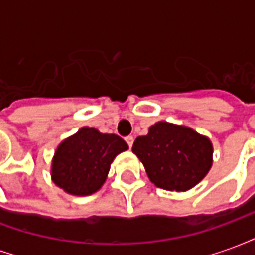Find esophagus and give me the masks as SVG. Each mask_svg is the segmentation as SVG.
<instances>
[{
  "instance_id": "obj_1",
  "label": "esophagus",
  "mask_w": 255,
  "mask_h": 255,
  "mask_svg": "<svg viewBox=\"0 0 255 255\" xmlns=\"http://www.w3.org/2000/svg\"><path fill=\"white\" fill-rule=\"evenodd\" d=\"M126 142H127V144L129 146V147H132L133 136H131V135H129V136H127V138H126Z\"/></svg>"
}]
</instances>
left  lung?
<instances>
[{"label":"left lung","instance_id":"8db88e82","mask_svg":"<svg viewBox=\"0 0 255 255\" xmlns=\"http://www.w3.org/2000/svg\"><path fill=\"white\" fill-rule=\"evenodd\" d=\"M132 151L142 161L150 182L169 191H186L206 176L213 147L194 129L158 122L135 139Z\"/></svg>","mask_w":255,"mask_h":255}]
</instances>
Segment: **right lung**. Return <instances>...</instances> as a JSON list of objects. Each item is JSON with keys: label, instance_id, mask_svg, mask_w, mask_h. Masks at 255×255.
Masks as SVG:
<instances>
[{"label": "right lung", "instance_id": "right-lung-1", "mask_svg": "<svg viewBox=\"0 0 255 255\" xmlns=\"http://www.w3.org/2000/svg\"><path fill=\"white\" fill-rule=\"evenodd\" d=\"M127 149L124 139L115 133L83 127L57 147L53 182L73 195H90L104 184L115 157Z\"/></svg>", "mask_w": 255, "mask_h": 255}]
</instances>
